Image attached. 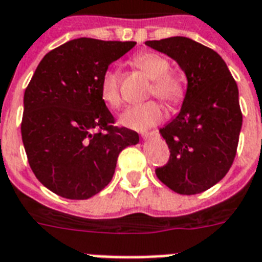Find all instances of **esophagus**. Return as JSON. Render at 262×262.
I'll return each instance as SVG.
<instances>
[{
  "instance_id": "obj_1",
  "label": "esophagus",
  "mask_w": 262,
  "mask_h": 262,
  "mask_svg": "<svg viewBox=\"0 0 262 262\" xmlns=\"http://www.w3.org/2000/svg\"><path fill=\"white\" fill-rule=\"evenodd\" d=\"M156 135V132H145V133H143L141 135V137H143L144 140H147L149 139V137H152V136H155Z\"/></svg>"
}]
</instances>
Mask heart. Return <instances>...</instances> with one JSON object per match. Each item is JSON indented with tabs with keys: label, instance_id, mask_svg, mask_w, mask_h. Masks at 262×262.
Wrapping results in <instances>:
<instances>
[{
	"label": "heart",
	"instance_id": "1",
	"mask_svg": "<svg viewBox=\"0 0 262 262\" xmlns=\"http://www.w3.org/2000/svg\"><path fill=\"white\" fill-rule=\"evenodd\" d=\"M133 63L149 79L154 80L151 87L152 95H155L168 104H178L182 100L185 95V85L179 76L170 72V63L163 55L145 51L135 55ZM100 98L111 108H118L121 106L119 75L117 71L108 69L103 73L100 80ZM163 117V108L159 103L149 100L127 107L119 117V122L129 129L144 132L158 125Z\"/></svg>",
	"mask_w": 262,
	"mask_h": 262
}]
</instances>
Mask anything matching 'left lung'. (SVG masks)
<instances>
[{
	"mask_svg": "<svg viewBox=\"0 0 262 262\" xmlns=\"http://www.w3.org/2000/svg\"><path fill=\"white\" fill-rule=\"evenodd\" d=\"M185 72L187 88L179 114L160 129L170 148L167 164L156 168L162 182L179 194H199L224 178L242 127L239 94L216 51L185 36L147 40Z\"/></svg>",
	"mask_w": 262,
	"mask_h": 262,
	"instance_id": "8db88e82",
	"label": "left lung"
}]
</instances>
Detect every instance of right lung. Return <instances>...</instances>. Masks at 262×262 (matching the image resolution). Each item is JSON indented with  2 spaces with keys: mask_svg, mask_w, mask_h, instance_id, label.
I'll list each match as a JSON object with an SVG mask.
<instances>
[{
  "mask_svg": "<svg viewBox=\"0 0 262 262\" xmlns=\"http://www.w3.org/2000/svg\"><path fill=\"white\" fill-rule=\"evenodd\" d=\"M136 42L69 40L47 53L24 92L21 137L43 186L69 200H87L113 179L119 152L139 135L114 126L100 98L108 65Z\"/></svg>",
  "mask_w": 262,
  "mask_h": 262,
  "instance_id": "1",
  "label": "right lung"
}]
</instances>
